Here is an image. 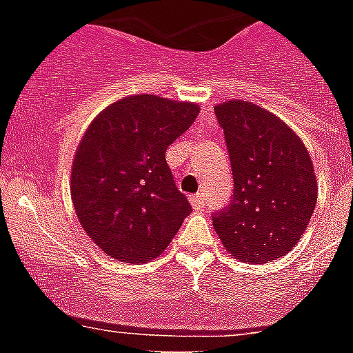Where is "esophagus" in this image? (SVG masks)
<instances>
[{"label":"esophagus","instance_id":"esophagus-1","mask_svg":"<svg viewBox=\"0 0 353 353\" xmlns=\"http://www.w3.org/2000/svg\"><path fill=\"white\" fill-rule=\"evenodd\" d=\"M190 204L194 210H201L204 208V197L201 194H195L190 197Z\"/></svg>","mask_w":353,"mask_h":353}]
</instances>
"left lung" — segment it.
Segmentation results:
<instances>
[{
    "label": "left lung",
    "mask_w": 353,
    "mask_h": 353,
    "mask_svg": "<svg viewBox=\"0 0 353 353\" xmlns=\"http://www.w3.org/2000/svg\"><path fill=\"white\" fill-rule=\"evenodd\" d=\"M233 170V201L213 228L233 259H282L303 236L318 201L314 165L300 136L274 112L245 100L213 108Z\"/></svg>",
    "instance_id": "1"
}]
</instances>
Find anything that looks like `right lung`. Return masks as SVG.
Wrapping results in <instances>:
<instances>
[{"mask_svg": "<svg viewBox=\"0 0 353 353\" xmlns=\"http://www.w3.org/2000/svg\"><path fill=\"white\" fill-rule=\"evenodd\" d=\"M195 102L131 94L109 103L85 129L71 167L79 222L103 253L145 263L167 250L190 203L165 159L194 123Z\"/></svg>", "mask_w": 353, "mask_h": 353, "instance_id": "add662e5", "label": "right lung"}]
</instances>
